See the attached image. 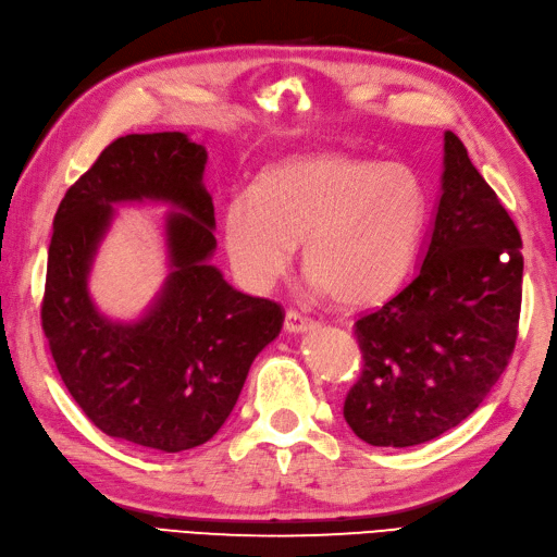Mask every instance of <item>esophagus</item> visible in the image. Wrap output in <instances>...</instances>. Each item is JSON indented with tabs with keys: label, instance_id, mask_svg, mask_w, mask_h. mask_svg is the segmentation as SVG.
Wrapping results in <instances>:
<instances>
[{
	"label": "esophagus",
	"instance_id": "obj_1",
	"mask_svg": "<svg viewBox=\"0 0 557 557\" xmlns=\"http://www.w3.org/2000/svg\"><path fill=\"white\" fill-rule=\"evenodd\" d=\"M315 326V320L304 315V312L298 310H287V315H284V330H287L289 334H304L308 330H312Z\"/></svg>",
	"mask_w": 557,
	"mask_h": 557
}]
</instances>
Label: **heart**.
<instances>
[{
  "label": "heart",
  "mask_w": 557,
  "mask_h": 557,
  "mask_svg": "<svg viewBox=\"0 0 557 557\" xmlns=\"http://www.w3.org/2000/svg\"><path fill=\"white\" fill-rule=\"evenodd\" d=\"M431 195L407 162L306 152L261 171L223 209V247L249 287L287 273L304 242L306 275L336 306L391 296L414 263Z\"/></svg>",
  "instance_id": "1"
}]
</instances>
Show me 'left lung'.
<instances>
[{
  "label": "left lung",
  "mask_w": 557,
  "mask_h": 557,
  "mask_svg": "<svg viewBox=\"0 0 557 557\" xmlns=\"http://www.w3.org/2000/svg\"><path fill=\"white\" fill-rule=\"evenodd\" d=\"M522 239L459 136L417 275L355 322L362 374L344 403L374 447H414L466 421L504 374L522 304Z\"/></svg>",
  "instance_id": "left-lung-1"
}]
</instances>
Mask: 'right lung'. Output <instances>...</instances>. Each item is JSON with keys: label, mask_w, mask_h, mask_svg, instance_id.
Returning <instances> with one entry per match:
<instances>
[{"label": "right lung", "mask_w": 557, "mask_h": 557, "mask_svg": "<svg viewBox=\"0 0 557 557\" xmlns=\"http://www.w3.org/2000/svg\"><path fill=\"white\" fill-rule=\"evenodd\" d=\"M207 150L181 132L129 134L98 154L53 216L41 330L65 388L110 437L157 451L205 445L231 417L249 367L284 322L280 304L233 289L209 256ZM154 198L168 218L172 273L136 323L97 312L86 282L112 203Z\"/></svg>", "instance_id": "right-lung-1"}]
</instances>
